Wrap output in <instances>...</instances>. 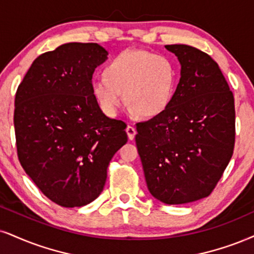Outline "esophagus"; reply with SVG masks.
<instances>
[{"instance_id": "34e87169", "label": "esophagus", "mask_w": 254, "mask_h": 254, "mask_svg": "<svg viewBox=\"0 0 254 254\" xmlns=\"http://www.w3.org/2000/svg\"><path fill=\"white\" fill-rule=\"evenodd\" d=\"M126 133H127L128 139L133 140L134 136H135V134H136V129L133 126H127L126 127Z\"/></svg>"}]
</instances>
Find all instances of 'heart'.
<instances>
[{"mask_svg":"<svg viewBox=\"0 0 254 254\" xmlns=\"http://www.w3.org/2000/svg\"><path fill=\"white\" fill-rule=\"evenodd\" d=\"M103 76L92 82V94L103 114L117 117L125 100L133 112L153 118L170 107L177 88L178 68L166 55L127 49L106 64Z\"/></svg>","mask_w":254,"mask_h":254,"instance_id":"1","label":"heart"}]
</instances>
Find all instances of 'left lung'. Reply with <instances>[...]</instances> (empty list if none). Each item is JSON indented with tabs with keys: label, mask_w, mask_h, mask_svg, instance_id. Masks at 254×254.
I'll list each match as a JSON object with an SVG mask.
<instances>
[{
	"label": "left lung",
	"mask_w": 254,
	"mask_h": 254,
	"mask_svg": "<svg viewBox=\"0 0 254 254\" xmlns=\"http://www.w3.org/2000/svg\"><path fill=\"white\" fill-rule=\"evenodd\" d=\"M180 62L170 107L136 125L137 152L149 193L167 205L211 194L230 162L234 98L217 62L187 45L165 46Z\"/></svg>",
	"instance_id": "1"
}]
</instances>
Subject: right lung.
Instances as JSON below:
<instances>
[{
  "instance_id": "1",
  "label": "right lung",
  "mask_w": 254,
  "mask_h": 254,
  "mask_svg": "<svg viewBox=\"0 0 254 254\" xmlns=\"http://www.w3.org/2000/svg\"><path fill=\"white\" fill-rule=\"evenodd\" d=\"M108 52L98 43H64L35 59L15 96L17 155L48 199L81 207L101 194L126 125L106 117L92 94Z\"/></svg>"
}]
</instances>
